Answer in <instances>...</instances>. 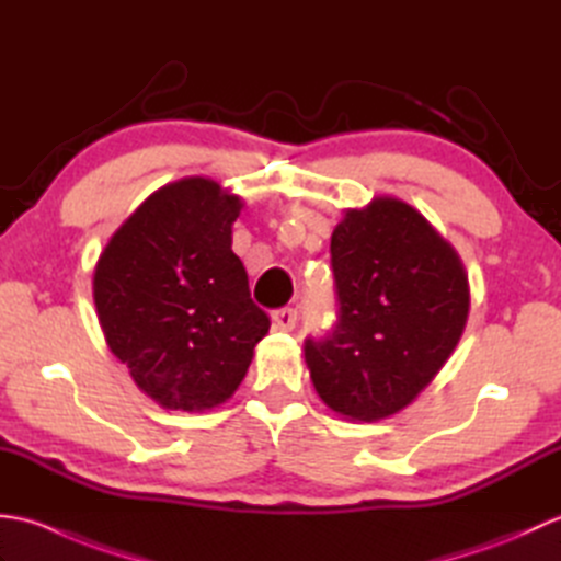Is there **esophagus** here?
I'll use <instances>...</instances> for the list:
<instances>
[{
	"label": "esophagus",
	"mask_w": 561,
	"mask_h": 561,
	"mask_svg": "<svg viewBox=\"0 0 561 561\" xmlns=\"http://www.w3.org/2000/svg\"><path fill=\"white\" fill-rule=\"evenodd\" d=\"M296 320H299V313H296V308H279V311L272 313V325L277 330L289 332L296 328Z\"/></svg>",
	"instance_id": "1"
}]
</instances>
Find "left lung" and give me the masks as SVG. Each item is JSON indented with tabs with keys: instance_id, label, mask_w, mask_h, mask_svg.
I'll list each match as a JSON object with an SVG mask.
<instances>
[{
	"instance_id": "left-lung-1",
	"label": "left lung",
	"mask_w": 561,
	"mask_h": 561,
	"mask_svg": "<svg viewBox=\"0 0 561 561\" xmlns=\"http://www.w3.org/2000/svg\"><path fill=\"white\" fill-rule=\"evenodd\" d=\"M340 318L306 340L316 392L352 422H380L416 400L444 368L470 313L462 260L398 197L344 209L330 238Z\"/></svg>"
}]
</instances>
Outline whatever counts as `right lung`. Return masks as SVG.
<instances>
[{"label": "right lung", "mask_w": 561, "mask_h": 561, "mask_svg": "<svg viewBox=\"0 0 561 561\" xmlns=\"http://www.w3.org/2000/svg\"><path fill=\"white\" fill-rule=\"evenodd\" d=\"M241 209L211 178H181L129 214L93 270L105 342L163 410L224 404L270 330L231 250Z\"/></svg>", "instance_id": "1"}]
</instances>
